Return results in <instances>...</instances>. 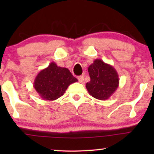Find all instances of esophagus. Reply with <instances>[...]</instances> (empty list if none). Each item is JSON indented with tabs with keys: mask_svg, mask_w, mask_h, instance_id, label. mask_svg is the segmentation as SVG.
Masks as SVG:
<instances>
[{
	"mask_svg": "<svg viewBox=\"0 0 154 154\" xmlns=\"http://www.w3.org/2000/svg\"><path fill=\"white\" fill-rule=\"evenodd\" d=\"M78 80H79V83H83L84 81V77L83 75H80V76L78 77Z\"/></svg>",
	"mask_w": 154,
	"mask_h": 154,
	"instance_id": "34e87169",
	"label": "esophagus"
}]
</instances>
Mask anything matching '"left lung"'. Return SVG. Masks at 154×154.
<instances>
[{
    "label": "left lung",
    "instance_id": "obj_1",
    "mask_svg": "<svg viewBox=\"0 0 154 154\" xmlns=\"http://www.w3.org/2000/svg\"><path fill=\"white\" fill-rule=\"evenodd\" d=\"M90 81L85 87L90 95L100 100L110 97L119 85V77L114 67L96 59L88 69Z\"/></svg>",
    "mask_w": 154,
    "mask_h": 154
}]
</instances>
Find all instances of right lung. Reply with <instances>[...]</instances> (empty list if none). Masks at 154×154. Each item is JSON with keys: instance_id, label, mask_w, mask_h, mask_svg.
<instances>
[{"instance_id": "1", "label": "right lung", "mask_w": 154, "mask_h": 154, "mask_svg": "<svg viewBox=\"0 0 154 154\" xmlns=\"http://www.w3.org/2000/svg\"><path fill=\"white\" fill-rule=\"evenodd\" d=\"M77 81L68 69L51 62L38 73L33 88L43 100L53 101L62 97L69 86Z\"/></svg>"}]
</instances>
